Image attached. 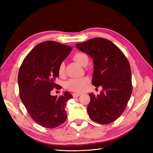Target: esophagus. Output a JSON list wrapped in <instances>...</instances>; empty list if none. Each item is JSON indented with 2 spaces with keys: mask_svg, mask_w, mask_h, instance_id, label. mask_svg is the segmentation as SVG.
I'll return each instance as SVG.
<instances>
[{
  "mask_svg": "<svg viewBox=\"0 0 153 153\" xmlns=\"http://www.w3.org/2000/svg\"><path fill=\"white\" fill-rule=\"evenodd\" d=\"M80 95H81V93H74L72 94L74 98H77V97H79Z\"/></svg>",
  "mask_w": 153,
  "mask_h": 153,
  "instance_id": "obj_1",
  "label": "esophagus"
}]
</instances>
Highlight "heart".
<instances>
[{
    "label": "heart",
    "instance_id": "1",
    "mask_svg": "<svg viewBox=\"0 0 153 153\" xmlns=\"http://www.w3.org/2000/svg\"><path fill=\"white\" fill-rule=\"evenodd\" d=\"M73 59L76 62L82 66H85L88 64L89 57L87 54L83 52H77L73 56ZM58 74L60 76H63L65 74V64L61 62L58 68ZM89 79L86 77H80V78L70 79L65 83L64 87L66 89L70 91L79 93L82 92L85 89Z\"/></svg>",
    "mask_w": 153,
    "mask_h": 153
}]
</instances>
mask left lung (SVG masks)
I'll return each mask as SVG.
<instances>
[{
    "instance_id": "left-lung-1",
    "label": "left lung",
    "mask_w": 153,
    "mask_h": 153,
    "mask_svg": "<svg viewBox=\"0 0 153 153\" xmlns=\"http://www.w3.org/2000/svg\"><path fill=\"white\" fill-rule=\"evenodd\" d=\"M76 47L93 58L92 83L97 88L102 87L100 95L89 94L90 118L101 124L114 122L124 111L132 93L129 61L116 45L104 38L91 39L77 43Z\"/></svg>"
}]
</instances>
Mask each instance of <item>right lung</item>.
<instances>
[{
    "mask_svg": "<svg viewBox=\"0 0 153 153\" xmlns=\"http://www.w3.org/2000/svg\"><path fill=\"white\" fill-rule=\"evenodd\" d=\"M72 48L56 41H47L36 45L21 65L18 73L19 97L31 118L46 128H54L67 118L66 102L72 99L69 92L60 97L52 96L59 76L58 68Z\"/></svg>",
    "mask_w": 153,
    "mask_h": 153,
    "instance_id": "add662e5",
    "label": "right lung"
}]
</instances>
